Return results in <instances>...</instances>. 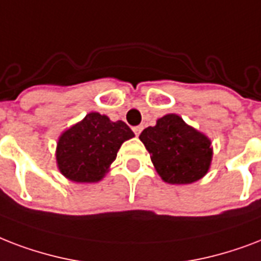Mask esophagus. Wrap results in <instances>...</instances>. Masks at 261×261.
<instances>
[{
  "label": "esophagus",
  "instance_id": "esophagus-1",
  "mask_svg": "<svg viewBox=\"0 0 261 261\" xmlns=\"http://www.w3.org/2000/svg\"><path fill=\"white\" fill-rule=\"evenodd\" d=\"M141 130H143V126H141V125L133 126V132H135V135H136V136H139V135H140Z\"/></svg>",
  "mask_w": 261,
  "mask_h": 261
}]
</instances>
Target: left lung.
Instances as JSON below:
<instances>
[{"label": "left lung", "instance_id": "left-lung-1", "mask_svg": "<svg viewBox=\"0 0 261 261\" xmlns=\"http://www.w3.org/2000/svg\"><path fill=\"white\" fill-rule=\"evenodd\" d=\"M149 152L159 177L167 184L187 185L207 174L213 144L204 133L188 125L178 114H166L139 136Z\"/></svg>", "mask_w": 261, "mask_h": 261}]
</instances>
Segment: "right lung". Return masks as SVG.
<instances>
[{"mask_svg": "<svg viewBox=\"0 0 261 261\" xmlns=\"http://www.w3.org/2000/svg\"><path fill=\"white\" fill-rule=\"evenodd\" d=\"M132 137L135 133L124 121L113 122L105 114L88 113L58 137V170L73 182H98L110 170L122 143Z\"/></svg>", "mask_w": 261, "mask_h": 261, "instance_id": "right-lung-1", "label": "right lung"}]
</instances>
